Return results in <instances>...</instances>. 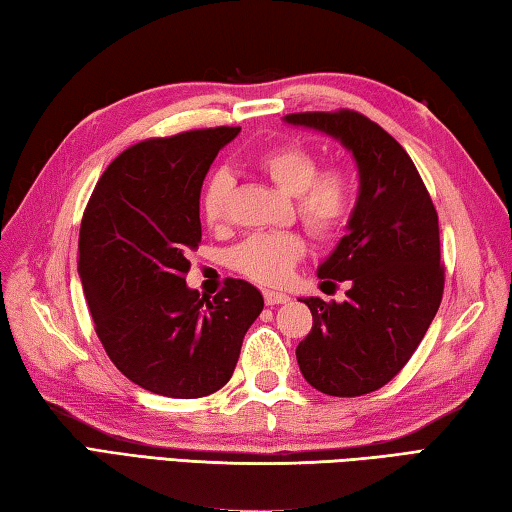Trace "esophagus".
<instances>
[{
  "instance_id": "esophagus-1",
  "label": "esophagus",
  "mask_w": 512,
  "mask_h": 512,
  "mask_svg": "<svg viewBox=\"0 0 512 512\" xmlns=\"http://www.w3.org/2000/svg\"><path fill=\"white\" fill-rule=\"evenodd\" d=\"M265 303L267 306H279V303H288L290 297L285 292H272V290H265Z\"/></svg>"
}]
</instances>
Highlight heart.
<instances>
[{"label": "heart", "mask_w": 512, "mask_h": 512, "mask_svg": "<svg viewBox=\"0 0 512 512\" xmlns=\"http://www.w3.org/2000/svg\"><path fill=\"white\" fill-rule=\"evenodd\" d=\"M256 166L283 193L294 195L297 215L315 236H335L353 218L360 182L348 166L333 164L319 170V155L301 143L263 152ZM231 188L227 170L213 173L204 186L202 215L213 227L224 220ZM306 251V238L297 231L254 233L231 251V267L261 285H285Z\"/></svg>", "instance_id": "heart-1"}]
</instances>
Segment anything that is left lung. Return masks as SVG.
I'll return each mask as SVG.
<instances>
[{
    "instance_id": "8db88e82",
    "label": "left lung",
    "mask_w": 512,
    "mask_h": 512,
    "mask_svg": "<svg viewBox=\"0 0 512 512\" xmlns=\"http://www.w3.org/2000/svg\"><path fill=\"white\" fill-rule=\"evenodd\" d=\"M285 123L337 139L360 170L346 236L317 270L324 283L351 288L342 303L303 299L312 330L297 346V362L317 391L364 396L402 371L441 306L438 213L405 148L364 114L297 112Z\"/></svg>"
}]
</instances>
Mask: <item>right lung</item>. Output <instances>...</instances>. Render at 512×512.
<instances>
[{
  "mask_svg": "<svg viewBox=\"0 0 512 512\" xmlns=\"http://www.w3.org/2000/svg\"><path fill=\"white\" fill-rule=\"evenodd\" d=\"M238 132L188 130L123 150L80 222L78 274L96 335L125 378L166 398L222 389L263 310L247 281L227 279L213 301L186 285L202 240V182Z\"/></svg>",
  "mask_w": 512,
  "mask_h": 512,
  "instance_id": "add662e5",
  "label": "right lung"
}]
</instances>
